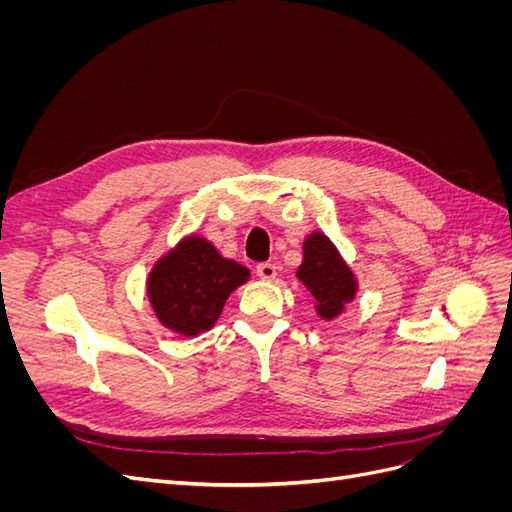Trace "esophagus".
Wrapping results in <instances>:
<instances>
[{"instance_id":"1","label":"esophagus","mask_w":512,"mask_h":512,"mask_svg":"<svg viewBox=\"0 0 512 512\" xmlns=\"http://www.w3.org/2000/svg\"><path fill=\"white\" fill-rule=\"evenodd\" d=\"M256 273H258L260 280L271 282V280H275V275H277V267H275V265H271V262H260V265L256 267Z\"/></svg>"}]
</instances>
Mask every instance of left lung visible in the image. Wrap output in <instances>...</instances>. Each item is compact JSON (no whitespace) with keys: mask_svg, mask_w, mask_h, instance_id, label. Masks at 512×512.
I'll use <instances>...</instances> for the list:
<instances>
[{"mask_svg":"<svg viewBox=\"0 0 512 512\" xmlns=\"http://www.w3.org/2000/svg\"><path fill=\"white\" fill-rule=\"evenodd\" d=\"M297 277L316 301L322 320H333L344 312L356 294V280L350 267L339 256L337 247L322 232H312L303 243V262Z\"/></svg>","mask_w":512,"mask_h":512,"instance_id":"left-lung-1","label":"left lung"}]
</instances>
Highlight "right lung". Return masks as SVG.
I'll list each match as a JSON object with an SVG mask.
<instances>
[{
    "instance_id": "obj_1",
    "label": "right lung",
    "mask_w": 512,
    "mask_h": 512,
    "mask_svg": "<svg viewBox=\"0 0 512 512\" xmlns=\"http://www.w3.org/2000/svg\"><path fill=\"white\" fill-rule=\"evenodd\" d=\"M250 280V271L224 258L198 235L181 239L153 265L147 297L166 329L185 337L209 331L230 292Z\"/></svg>"
}]
</instances>
